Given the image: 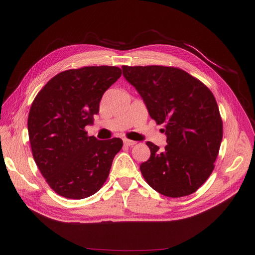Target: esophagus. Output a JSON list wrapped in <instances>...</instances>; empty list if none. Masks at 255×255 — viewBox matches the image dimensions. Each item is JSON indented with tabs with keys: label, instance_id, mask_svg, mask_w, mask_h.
<instances>
[{
	"label": "esophagus",
	"instance_id": "1",
	"mask_svg": "<svg viewBox=\"0 0 255 255\" xmlns=\"http://www.w3.org/2000/svg\"><path fill=\"white\" fill-rule=\"evenodd\" d=\"M123 143H125L126 145H128V146H130V145H134V144H136V141H134V140H129V139H123Z\"/></svg>",
	"mask_w": 255,
	"mask_h": 255
}]
</instances>
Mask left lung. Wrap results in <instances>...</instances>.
<instances>
[{
  "label": "left lung",
  "mask_w": 255,
  "mask_h": 255,
  "mask_svg": "<svg viewBox=\"0 0 255 255\" xmlns=\"http://www.w3.org/2000/svg\"><path fill=\"white\" fill-rule=\"evenodd\" d=\"M122 71L150 117L165 123V149L146 142L151 156L140 165L144 180L166 197L194 194L213 172L222 140V120L212 91L179 68L122 66Z\"/></svg>",
  "instance_id": "8db88e82"
}]
</instances>
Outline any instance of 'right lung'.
Listing matches in <instances>:
<instances>
[{"label":"right lung","instance_id":"right-lung-1","mask_svg":"<svg viewBox=\"0 0 255 255\" xmlns=\"http://www.w3.org/2000/svg\"><path fill=\"white\" fill-rule=\"evenodd\" d=\"M121 76L114 66L60 72L38 92L27 129L35 163L50 187L69 199L90 197L102 187L120 138L99 140L85 127L94 123L104 92Z\"/></svg>","mask_w":255,"mask_h":255}]
</instances>
